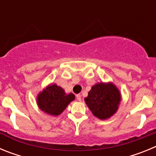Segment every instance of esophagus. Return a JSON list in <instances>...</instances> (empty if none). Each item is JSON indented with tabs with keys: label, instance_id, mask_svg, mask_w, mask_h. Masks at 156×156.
<instances>
[{
	"label": "esophagus",
	"instance_id": "esophagus-1",
	"mask_svg": "<svg viewBox=\"0 0 156 156\" xmlns=\"http://www.w3.org/2000/svg\"><path fill=\"white\" fill-rule=\"evenodd\" d=\"M76 99L79 101H80L81 99H82V98H81V95L80 94H76Z\"/></svg>",
	"mask_w": 156,
	"mask_h": 156
}]
</instances>
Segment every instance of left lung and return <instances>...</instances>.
<instances>
[{
  "label": "left lung",
  "instance_id": "8db88e82",
  "mask_svg": "<svg viewBox=\"0 0 156 156\" xmlns=\"http://www.w3.org/2000/svg\"><path fill=\"white\" fill-rule=\"evenodd\" d=\"M84 100L95 116L105 119L118 109L120 94L113 84L100 83L92 87Z\"/></svg>",
  "mask_w": 156,
  "mask_h": 156
}]
</instances>
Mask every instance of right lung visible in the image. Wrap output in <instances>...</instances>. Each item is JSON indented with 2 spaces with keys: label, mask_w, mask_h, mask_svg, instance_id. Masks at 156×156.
<instances>
[{
  "label": "right lung",
  "mask_w": 156,
  "mask_h": 156,
  "mask_svg": "<svg viewBox=\"0 0 156 156\" xmlns=\"http://www.w3.org/2000/svg\"><path fill=\"white\" fill-rule=\"evenodd\" d=\"M75 98L72 93L66 94L64 90L56 84L48 86L37 98L40 108L50 115L61 114L69 104Z\"/></svg>",
  "instance_id": "1"
}]
</instances>
